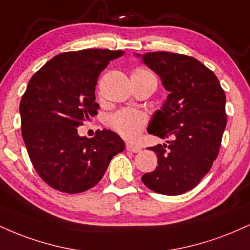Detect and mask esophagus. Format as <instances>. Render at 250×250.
<instances>
[{
    "instance_id": "1",
    "label": "esophagus",
    "mask_w": 250,
    "mask_h": 250,
    "mask_svg": "<svg viewBox=\"0 0 250 250\" xmlns=\"http://www.w3.org/2000/svg\"><path fill=\"white\" fill-rule=\"evenodd\" d=\"M125 149L129 151H133V153H139V151H141V147L140 146H135V145H131V143H127L125 145Z\"/></svg>"
}]
</instances>
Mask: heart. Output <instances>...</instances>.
Listing matches in <instances>:
<instances>
[{"label":"heart","instance_id":"obj_1","mask_svg":"<svg viewBox=\"0 0 250 250\" xmlns=\"http://www.w3.org/2000/svg\"><path fill=\"white\" fill-rule=\"evenodd\" d=\"M131 76L153 79L156 82V77L154 76V74L145 69L135 70ZM146 123H147V116L142 111L134 110V109H123V110L116 111L108 117L109 127L128 140L136 139Z\"/></svg>","mask_w":250,"mask_h":250}]
</instances>
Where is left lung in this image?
Returning <instances> with one entry per match:
<instances>
[{
	"label": "left lung",
	"instance_id": "1",
	"mask_svg": "<svg viewBox=\"0 0 250 250\" xmlns=\"http://www.w3.org/2000/svg\"><path fill=\"white\" fill-rule=\"evenodd\" d=\"M136 56L169 93L148 125L149 134L169 141L149 148L159 166L142 182L155 193L183 194L199 185L219 154L227 125L225 91L213 71L194 57L167 51Z\"/></svg>",
	"mask_w": 250,
	"mask_h": 250
}]
</instances>
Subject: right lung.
<instances>
[{
    "label": "right lung",
    "instance_id": "obj_1",
    "mask_svg": "<svg viewBox=\"0 0 250 250\" xmlns=\"http://www.w3.org/2000/svg\"><path fill=\"white\" fill-rule=\"evenodd\" d=\"M125 51L84 49L60 54L34 74L20 103L22 137L40 177L56 190L77 194L97 185L109 162L125 150L111 130L93 139L77 127L100 108L95 85L100 73Z\"/></svg>",
    "mask_w": 250,
    "mask_h": 250
}]
</instances>
